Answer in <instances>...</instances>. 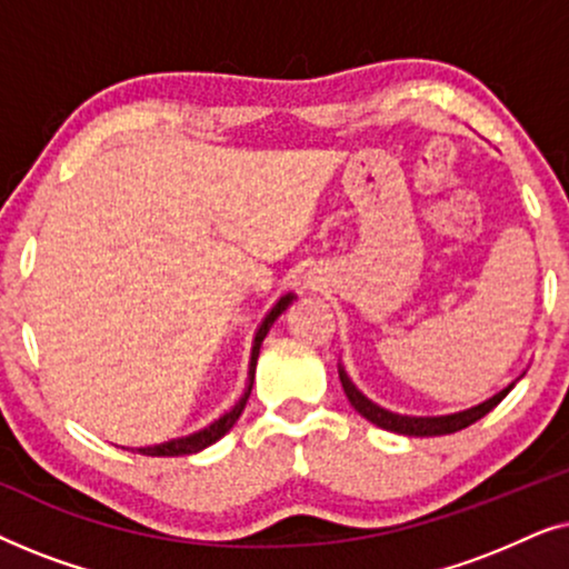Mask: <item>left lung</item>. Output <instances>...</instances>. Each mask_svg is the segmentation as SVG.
Here are the masks:
<instances>
[{
    "mask_svg": "<svg viewBox=\"0 0 569 569\" xmlns=\"http://www.w3.org/2000/svg\"><path fill=\"white\" fill-rule=\"evenodd\" d=\"M341 378V386H345V393L352 407L360 411L365 419H370L372 425L383 427V430H391V432H399V435H411V438H432V435H450V432H458L463 430V427H469L481 419L485 415H489L497 403H500L505 396L512 391L510 383L508 388H502L500 393H495L492 399L479 403V407L473 409H466V411H458V415H448V417H401V415H393V411H386L376 407V403L365 399V396L357 391V388L349 383V378L345 376V370L339 372Z\"/></svg>",
    "mask_w": 569,
    "mask_h": 569,
    "instance_id": "1",
    "label": "left lung"
}]
</instances>
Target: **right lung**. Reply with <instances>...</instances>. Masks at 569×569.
<instances>
[{"mask_svg":"<svg viewBox=\"0 0 569 569\" xmlns=\"http://www.w3.org/2000/svg\"><path fill=\"white\" fill-rule=\"evenodd\" d=\"M290 300H292V295H284V298L279 300L274 308H271V313H269L267 318H263V323L259 326V331H256L253 352H251V370H248V388H246L243 399H240V401L236 403V407H232V409L228 411V415H222L220 419H217V422L209 425L207 430H201V432H193V435H189V438H181V440H170V442H162V446H152V448H137L134 453H142V456H189V453H197V450L207 448V446H212V442L220 440L222 435L228 432L230 427L238 422L240 411L246 409V401H248V396H251V388H253L256 360H259V349H261V341H263V337H267V333H269L271 323L277 321V316L282 313V310H284L287 306H290Z\"/></svg>","mask_w":569,"mask_h":569,"instance_id":"1","label":"right lung"}]
</instances>
